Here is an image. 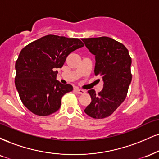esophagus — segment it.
<instances>
[{
  "mask_svg": "<svg viewBox=\"0 0 159 159\" xmlns=\"http://www.w3.org/2000/svg\"><path fill=\"white\" fill-rule=\"evenodd\" d=\"M75 92L78 93V94H83V93H85V91L84 90V89H78V88H75Z\"/></svg>",
  "mask_w": 159,
  "mask_h": 159,
  "instance_id": "34e87169",
  "label": "esophagus"
}]
</instances>
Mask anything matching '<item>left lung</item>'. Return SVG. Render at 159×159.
<instances>
[{"label":"left lung","instance_id":"1","mask_svg":"<svg viewBox=\"0 0 159 159\" xmlns=\"http://www.w3.org/2000/svg\"><path fill=\"white\" fill-rule=\"evenodd\" d=\"M81 40L95 56V75L102 77L104 81L98 94L94 89L88 90L92 101L84 112L92 118L101 119L113 113L125 100L132 81L131 57L125 46L111 38Z\"/></svg>","mask_w":159,"mask_h":159}]
</instances>
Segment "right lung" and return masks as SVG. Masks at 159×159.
Here are the masks:
<instances>
[{
	"mask_svg": "<svg viewBox=\"0 0 159 159\" xmlns=\"http://www.w3.org/2000/svg\"><path fill=\"white\" fill-rule=\"evenodd\" d=\"M84 47L78 38L48 35L29 43L15 63V84L23 104L37 116H46L59 110L61 98L72 86L56 80L72 52Z\"/></svg>",
	"mask_w": 159,
	"mask_h": 159,
	"instance_id": "1",
	"label": "right lung"
}]
</instances>
